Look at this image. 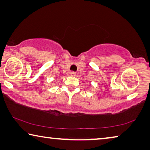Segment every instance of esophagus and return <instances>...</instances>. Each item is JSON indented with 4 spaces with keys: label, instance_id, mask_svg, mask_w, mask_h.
I'll use <instances>...</instances> for the list:
<instances>
[{
    "label": "esophagus",
    "instance_id": "34e87169",
    "mask_svg": "<svg viewBox=\"0 0 150 150\" xmlns=\"http://www.w3.org/2000/svg\"><path fill=\"white\" fill-rule=\"evenodd\" d=\"M70 75L71 76H75L76 75V73L74 71H71L70 72Z\"/></svg>",
    "mask_w": 150,
    "mask_h": 150
}]
</instances>
